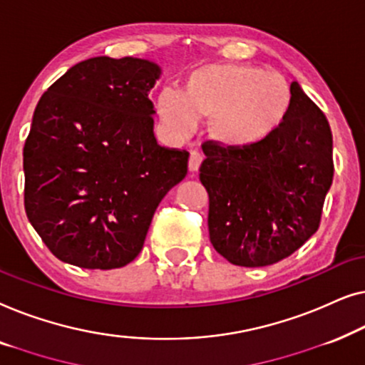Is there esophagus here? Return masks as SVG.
<instances>
[{"label":"esophagus","instance_id":"34e87169","mask_svg":"<svg viewBox=\"0 0 365 365\" xmlns=\"http://www.w3.org/2000/svg\"><path fill=\"white\" fill-rule=\"evenodd\" d=\"M202 160H203V155L198 150L190 152V160H188L190 172H198L200 165H202Z\"/></svg>","mask_w":365,"mask_h":365}]
</instances>
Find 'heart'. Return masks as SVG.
<instances>
[{
	"label": "heart",
	"instance_id": "obj_1",
	"mask_svg": "<svg viewBox=\"0 0 365 365\" xmlns=\"http://www.w3.org/2000/svg\"><path fill=\"white\" fill-rule=\"evenodd\" d=\"M291 106L283 76L245 64L200 66L187 76L183 91L163 87L155 101L158 119L173 137L192 135L200 119H212L213 137L236 148L273 137Z\"/></svg>",
	"mask_w": 365,
	"mask_h": 365
}]
</instances>
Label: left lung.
Masks as SVG:
<instances>
[{
    "mask_svg": "<svg viewBox=\"0 0 365 365\" xmlns=\"http://www.w3.org/2000/svg\"><path fill=\"white\" fill-rule=\"evenodd\" d=\"M291 92L289 115L266 142L245 148L212 140L202 145L210 241L236 266L278 263L319 228L334 175L332 133L296 81Z\"/></svg>",
    "mask_w": 365,
    "mask_h": 365,
    "instance_id": "left-lung-1",
    "label": "left lung"
}]
</instances>
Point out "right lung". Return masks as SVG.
<instances>
[{
    "instance_id": "right-lung-1",
    "label": "right lung",
    "mask_w": 365,
    "mask_h": 365,
    "mask_svg": "<svg viewBox=\"0 0 365 365\" xmlns=\"http://www.w3.org/2000/svg\"><path fill=\"white\" fill-rule=\"evenodd\" d=\"M160 66L107 56L73 66L41 97L23 150L24 208L56 258L114 269L140 253L188 152L158 145L148 92Z\"/></svg>"
}]
</instances>
